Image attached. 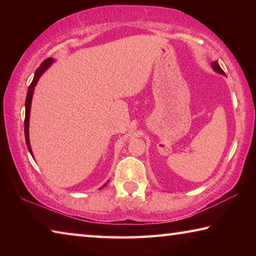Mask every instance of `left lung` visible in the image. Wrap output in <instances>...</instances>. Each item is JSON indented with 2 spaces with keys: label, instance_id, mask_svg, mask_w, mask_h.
I'll list each match as a JSON object with an SVG mask.
<instances>
[{
  "label": "left lung",
  "instance_id": "1",
  "mask_svg": "<svg viewBox=\"0 0 256 256\" xmlns=\"http://www.w3.org/2000/svg\"><path fill=\"white\" fill-rule=\"evenodd\" d=\"M211 66H212V68H214V70L216 71V72H218V73H220V74H224V72L222 71V68H220V66H219V63L216 62H212V64H211Z\"/></svg>",
  "mask_w": 256,
  "mask_h": 256
}]
</instances>
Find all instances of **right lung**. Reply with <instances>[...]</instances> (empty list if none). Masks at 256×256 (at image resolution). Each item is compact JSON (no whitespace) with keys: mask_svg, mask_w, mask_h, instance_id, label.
I'll use <instances>...</instances> for the list:
<instances>
[{"mask_svg":"<svg viewBox=\"0 0 256 256\" xmlns=\"http://www.w3.org/2000/svg\"><path fill=\"white\" fill-rule=\"evenodd\" d=\"M54 62V60L52 58H46L44 62H42L40 68H37L36 72H34L32 82L30 84L29 88H28V92H27V98H26V116H24V136H26V144H27L29 152L32 156V146H30V142H29V116H30V107H32V94H34V86H36L38 80L42 76V73H44L47 68H48L52 63Z\"/></svg>","mask_w":256,"mask_h":256,"instance_id":"add662e5","label":"right lung"}]
</instances>
